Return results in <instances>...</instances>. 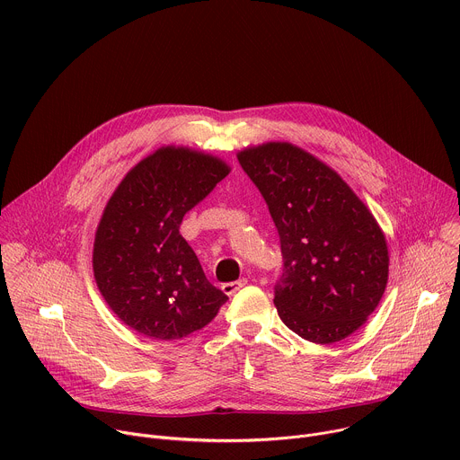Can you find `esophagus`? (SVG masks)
Returning a JSON list of instances; mask_svg holds the SVG:
<instances>
[{
    "mask_svg": "<svg viewBox=\"0 0 460 460\" xmlns=\"http://www.w3.org/2000/svg\"><path fill=\"white\" fill-rule=\"evenodd\" d=\"M245 284H247V279H240V280H234V282H227V284L222 286V291L231 296V295H234L238 289H242Z\"/></svg>",
    "mask_w": 460,
    "mask_h": 460,
    "instance_id": "obj_1",
    "label": "esophagus"
}]
</instances>
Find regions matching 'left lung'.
Listing matches in <instances>:
<instances>
[{"instance_id":"obj_1","label":"left lung","mask_w":460,"mask_h":460,"mask_svg":"<svg viewBox=\"0 0 460 460\" xmlns=\"http://www.w3.org/2000/svg\"><path fill=\"white\" fill-rule=\"evenodd\" d=\"M280 236L275 305L298 337L333 344L367 320L389 271L387 243L351 187L304 149L271 142L238 153Z\"/></svg>"}]
</instances>
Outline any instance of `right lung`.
<instances>
[{
	"instance_id": "right-lung-1",
	"label": "right lung",
	"mask_w": 460,
	"mask_h": 460,
	"mask_svg": "<svg viewBox=\"0 0 460 460\" xmlns=\"http://www.w3.org/2000/svg\"><path fill=\"white\" fill-rule=\"evenodd\" d=\"M229 171L220 158L171 146L144 158L112 192L96 231L93 270L109 307L135 332L183 339L226 304L180 224Z\"/></svg>"
}]
</instances>
